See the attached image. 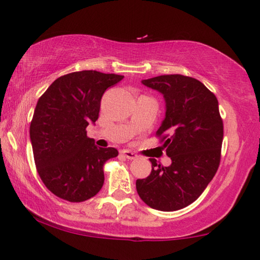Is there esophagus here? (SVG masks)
<instances>
[{"instance_id":"1","label":"esophagus","mask_w":260,"mask_h":260,"mask_svg":"<svg viewBox=\"0 0 260 260\" xmlns=\"http://www.w3.org/2000/svg\"><path fill=\"white\" fill-rule=\"evenodd\" d=\"M121 153L127 158V159H135V158L138 157L136 153H134L133 151H129V150H122Z\"/></svg>"}]
</instances>
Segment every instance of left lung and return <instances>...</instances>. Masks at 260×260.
<instances>
[{
	"label": "left lung",
	"instance_id": "obj_1",
	"mask_svg": "<svg viewBox=\"0 0 260 260\" xmlns=\"http://www.w3.org/2000/svg\"><path fill=\"white\" fill-rule=\"evenodd\" d=\"M142 83L164 95L166 113L156 136L172 164L150 158L151 173L136 180V190L150 208L177 211L199 199L218 171L223 139L218 100L201 81L182 74Z\"/></svg>",
	"mask_w": 260,
	"mask_h": 260
}]
</instances>
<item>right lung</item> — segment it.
I'll return each mask as SVG.
<instances>
[{"label": "right lung", "mask_w": 260, "mask_h": 260, "mask_svg": "<svg viewBox=\"0 0 260 260\" xmlns=\"http://www.w3.org/2000/svg\"><path fill=\"white\" fill-rule=\"evenodd\" d=\"M122 78L72 72L56 79L39 99L29 126L34 161L42 182L59 199L85 202L102 188L103 166L118 150L95 146L86 128L98 120L104 91Z\"/></svg>", "instance_id": "obj_1"}]
</instances>
